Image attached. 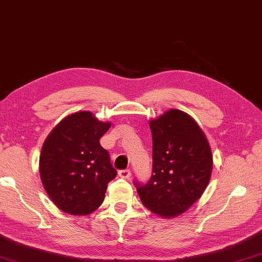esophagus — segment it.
<instances>
[{"label": "esophagus", "instance_id": "obj_1", "mask_svg": "<svg viewBox=\"0 0 262 262\" xmlns=\"http://www.w3.org/2000/svg\"><path fill=\"white\" fill-rule=\"evenodd\" d=\"M119 177L122 178V179H129L130 178V170L129 169H121L119 170Z\"/></svg>", "mask_w": 262, "mask_h": 262}]
</instances>
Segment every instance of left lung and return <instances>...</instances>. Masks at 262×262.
<instances>
[{
	"label": "left lung",
	"mask_w": 262,
	"mask_h": 262,
	"mask_svg": "<svg viewBox=\"0 0 262 262\" xmlns=\"http://www.w3.org/2000/svg\"><path fill=\"white\" fill-rule=\"evenodd\" d=\"M152 175L145 184L135 181L143 205L163 217L184 213L210 182L213 157L208 141L187 113L172 110L150 120Z\"/></svg>",
	"instance_id": "left-lung-1"
}]
</instances>
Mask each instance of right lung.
<instances>
[{
  "mask_svg": "<svg viewBox=\"0 0 262 262\" xmlns=\"http://www.w3.org/2000/svg\"><path fill=\"white\" fill-rule=\"evenodd\" d=\"M111 127L89 111L64 118L42 145L40 175L55 205L72 215H85L101 206L107 183L116 178L108 152L99 144Z\"/></svg>",
  "mask_w": 262,
  "mask_h": 262,
  "instance_id": "obj_1",
  "label": "right lung"
}]
</instances>
